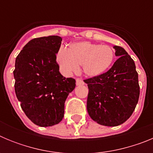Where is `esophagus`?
Masks as SVG:
<instances>
[{"mask_svg": "<svg viewBox=\"0 0 153 153\" xmlns=\"http://www.w3.org/2000/svg\"><path fill=\"white\" fill-rule=\"evenodd\" d=\"M76 86H81V85L84 84V82L80 79H76Z\"/></svg>", "mask_w": 153, "mask_h": 153, "instance_id": "obj_1", "label": "esophagus"}]
</instances>
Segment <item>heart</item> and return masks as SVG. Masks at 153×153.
Masks as SVG:
<instances>
[{
	"label": "heart",
	"mask_w": 153,
	"mask_h": 153,
	"mask_svg": "<svg viewBox=\"0 0 153 153\" xmlns=\"http://www.w3.org/2000/svg\"><path fill=\"white\" fill-rule=\"evenodd\" d=\"M114 59V52L106 45L91 42H76L70 48H61L56 54V60L65 74L76 72L82 65L83 72L90 77H96L105 73Z\"/></svg>",
	"instance_id": "1"
}]
</instances>
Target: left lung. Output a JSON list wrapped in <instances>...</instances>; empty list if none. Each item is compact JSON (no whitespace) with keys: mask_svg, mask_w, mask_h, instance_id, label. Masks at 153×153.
<instances>
[{"mask_svg":"<svg viewBox=\"0 0 153 153\" xmlns=\"http://www.w3.org/2000/svg\"><path fill=\"white\" fill-rule=\"evenodd\" d=\"M120 56L105 74L85 79L89 88L86 108L97 123L117 126L125 123L134 111L139 97L140 85L136 65L121 47L113 46Z\"/></svg>","mask_w":153,"mask_h":153,"instance_id":"left-lung-1","label":"left lung"}]
</instances>
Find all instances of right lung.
Returning <instances> with one entry per match:
<instances>
[{"mask_svg":"<svg viewBox=\"0 0 153 153\" xmlns=\"http://www.w3.org/2000/svg\"><path fill=\"white\" fill-rule=\"evenodd\" d=\"M61 41L59 36L34 38L16 58V96L27 117L39 126H52L63 120L65 101L76 86L75 79L59 71L56 53Z\"/></svg>","mask_w":153,"mask_h":153,"instance_id":"add662e5","label":"right lung"}]
</instances>
